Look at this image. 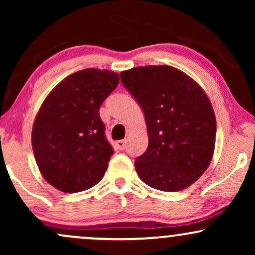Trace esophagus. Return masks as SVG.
<instances>
[{
	"label": "esophagus",
	"instance_id": "esophagus-1",
	"mask_svg": "<svg viewBox=\"0 0 255 255\" xmlns=\"http://www.w3.org/2000/svg\"><path fill=\"white\" fill-rule=\"evenodd\" d=\"M116 147H118L119 150H125V148H126V140H119V141L116 142Z\"/></svg>",
	"mask_w": 255,
	"mask_h": 255
}]
</instances>
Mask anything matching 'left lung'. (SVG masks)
<instances>
[{"label":"left lung","mask_w":255,"mask_h":255,"mask_svg":"<svg viewBox=\"0 0 255 255\" xmlns=\"http://www.w3.org/2000/svg\"><path fill=\"white\" fill-rule=\"evenodd\" d=\"M120 77L147 127V150L135 159L139 177L163 192L189 187L209 168L215 151L216 116L205 91L171 66H140Z\"/></svg>","instance_id":"8db88e82"}]
</instances>
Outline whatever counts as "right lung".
<instances>
[{
  "label": "right lung",
  "mask_w": 255,
  "mask_h": 255,
  "mask_svg": "<svg viewBox=\"0 0 255 255\" xmlns=\"http://www.w3.org/2000/svg\"><path fill=\"white\" fill-rule=\"evenodd\" d=\"M118 73L86 68L68 75L44 99L32 128L40 174L58 191L77 193L102 180L114 150L99 116Z\"/></svg>",
  "instance_id": "1"
}]
</instances>
